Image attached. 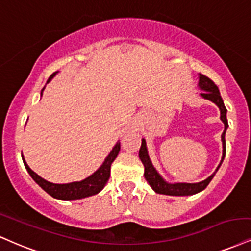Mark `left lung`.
Masks as SVG:
<instances>
[{
    "mask_svg": "<svg viewBox=\"0 0 251 251\" xmlns=\"http://www.w3.org/2000/svg\"><path fill=\"white\" fill-rule=\"evenodd\" d=\"M199 89L202 90V92L200 93V96L202 98L207 99V100H210L214 104L219 107L220 113H221V117L220 119L222 120V123L225 124V131L221 135V140H222V159L221 162H220L215 172L210 175L209 177H207L206 180L201 181V182H196V183H186V182H175V183H171L167 182L164 177L161 176L158 173V171L155 170L154 166H153L152 161H151L150 155H149V151H147V146H146V140L143 138L141 139V147L139 150V158H140L141 162H143L144 167H145V173L144 176L146 179L149 185L152 187V189L158 194H164V195H172V196H188V195H194L198 194L203 191L206 187L209 185V182L212 181L214 177V175L216 174V172L219 171L220 166L222 165L223 159L226 156V131L228 128V120H227V108H226L225 104H223L222 97L220 95L219 87H217L214 81L209 78L203 76V75H199Z\"/></svg>",
    "mask_w": 251,
    "mask_h": 251,
    "instance_id": "obj_1",
    "label": "left lung"
}]
</instances>
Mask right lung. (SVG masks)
Instances as JSON below:
<instances>
[{
  "label": "right lung",
  "mask_w": 251,
  "mask_h": 251,
  "mask_svg": "<svg viewBox=\"0 0 251 251\" xmlns=\"http://www.w3.org/2000/svg\"><path fill=\"white\" fill-rule=\"evenodd\" d=\"M56 74H58V72H55V74L51 75L47 83H49V81L56 76ZM44 89L45 86L42 89L41 96L43 95ZM119 151L120 143L118 141V143L114 145L112 151L110 152V154L105 158L102 165L95 172V173L90 175V176H87L86 179L81 181H75V182L70 183H53L50 182V181H47L43 179V177L39 176L38 174H36L35 172L29 167L28 164L25 162V160H24V156H22V159L23 164L25 166L30 176H31L35 182L37 183L42 189H44L48 194L52 196V198L58 199V200H79V199L89 198V196L98 194V193L104 188L105 185L107 183L108 179H110L111 165H112L114 159L117 158Z\"/></svg>",
  "instance_id": "1"
}]
</instances>
